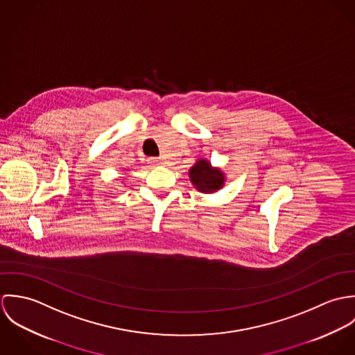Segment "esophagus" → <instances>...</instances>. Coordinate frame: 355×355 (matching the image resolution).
Listing matches in <instances>:
<instances>
[{
    "instance_id": "esophagus-1",
    "label": "esophagus",
    "mask_w": 355,
    "mask_h": 355,
    "mask_svg": "<svg viewBox=\"0 0 355 355\" xmlns=\"http://www.w3.org/2000/svg\"><path fill=\"white\" fill-rule=\"evenodd\" d=\"M161 158L159 157H152V158H149V162L150 164H161Z\"/></svg>"
}]
</instances>
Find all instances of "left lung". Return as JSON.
I'll return each mask as SVG.
<instances>
[{
	"label": "left lung",
	"instance_id": "1",
	"mask_svg": "<svg viewBox=\"0 0 355 355\" xmlns=\"http://www.w3.org/2000/svg\"><path fill=\"white\" fill-rule=\"evenodd\" d=\"M190 179L194 186L202 193H211L221 189L224 183L223 173L213 169L207 161L200 159L190 171Z\"/></svg>",
	"mask_w": 355,
	"mask_h": 355
}]
</instances>
